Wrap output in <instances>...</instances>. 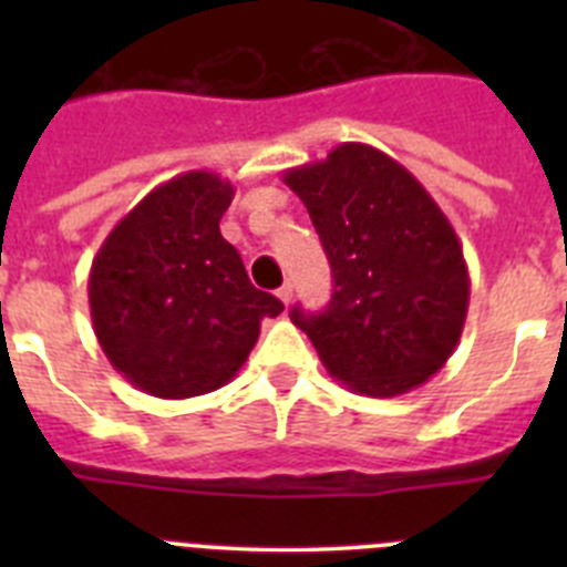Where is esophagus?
<instances>
[{
    "instance_id": "obj_1",
    "label": "esophagus",
    "mask_w": 567,
    "mask_h": 567,
    "mask_svg": "<svg viewBox=\"0 0 567 567\" xmlns=\"http://www.w3.org/2000/svg\"><path fill=\"white\" fill-rule=\"evenodd\" d=\"M292 295H295V287L287 280V284H284V287L278 289V298L284 300V303H289V300H292Z\"/></svg>"
}]
</instances>
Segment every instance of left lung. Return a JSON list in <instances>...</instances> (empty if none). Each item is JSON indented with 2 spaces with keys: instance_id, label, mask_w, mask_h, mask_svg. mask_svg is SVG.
Segmentation results:
<instances>
[{
  "instance_id": "obj_1",
  "label": "left lung",
  "mask_w": 567,
  "mask_h": 567,
  "mask_svg": "<svg viewBox=\"0 0 567 567\" xmlns=\"http://www.w3.org/2000/svg\"><path fill=\"white\" fill-rule=\"evenodd\" d=\"M327 249L334 292L320 315L292 309L334 380L398 398L457 349L471 280L463 244L429 189L392 155L360 142L284 173Z\"/></svg>"
}]
</instances>
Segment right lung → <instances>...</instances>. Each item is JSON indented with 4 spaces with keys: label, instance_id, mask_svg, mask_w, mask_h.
<instances>
[{
    "label": "right lung",
    "instance_id": "add662e5",
    "mask_svg": "<svg viewBox=\"0 0 567 567\" xmlns=\"http://www.w3.org/2000/svg\"><path fill=\"white\" fill-rule=\"evenodd\" d=\"M233 184L189 169L158 184L110 229L87 278L90 318L115 372L164 400L215 392L284 312L249 284L218 221Z\"/></svg>",
    "mask_w": 567,
    "mask_h": 567
}]
</instances>
